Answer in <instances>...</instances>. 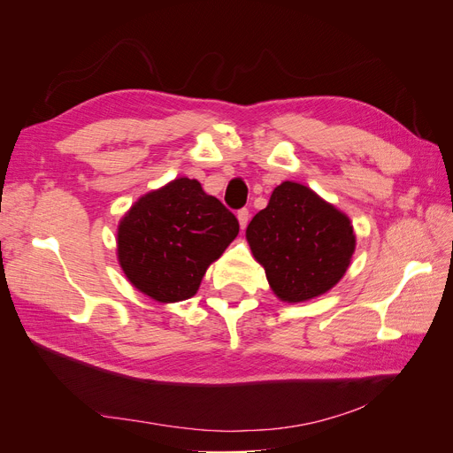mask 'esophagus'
I'll return each mask as SVG.
<instances>
[{"label":"esophagus","instance_id":"obj_1","mask_svg":"<svg viewBox=\"0 0 453 453\" xmlns=\"http://www.w3.org/2000/svg\"><path fill=\"white\" fill-rule=\"evenodd\" d=\"M238 223H240V226H242V230L248 226V223H250V210H240L238 211Z\"/></svg>","mask_w":453,"mask_h":453}]
</instances>
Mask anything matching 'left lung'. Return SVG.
<instances>
[{
	"instance_id": "8db88e82",
	"label": "left lung",
	"mask_w": 453,
	"mask_h": 453,
	"mask_svg": "<svg viewBox=\"0 0 453 453\" xmlns=\"http://www.w3.org/2000/svg\"><path fill=\"white\" fill-rule=\"evenodd\" d=\"M245 238L270 289L289 304L331 291L349 268L357 242L344 211L295 181L273 188Z\"/></svg>"
}]
</instances>
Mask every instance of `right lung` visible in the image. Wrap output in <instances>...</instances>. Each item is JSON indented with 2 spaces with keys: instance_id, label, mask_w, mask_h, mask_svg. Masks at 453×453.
I'll use <instances>...</instances> for the list:
<instances>
[{
  "instance_id": "right-lung-1",
  "label": "right lung",
  "mask_w": 453,
  "mask_h": 453,
  "mask_svg": "<svg viewBox=\"0 0 453 453\" xmlns=\"http://www.w3.org/2000/svg\"><path fill=\"white\" fill-rule=\"evenodd\" d=\"M238 232V219L196 180L175 177L122 215L117 258L134 289L172 304L196 295L205 270Z\"/></svg>"
}]
</instances>
